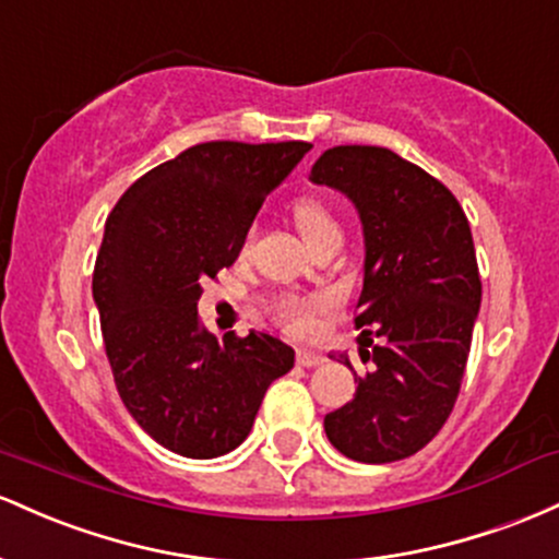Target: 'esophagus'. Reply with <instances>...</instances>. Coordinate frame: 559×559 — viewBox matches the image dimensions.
Here are the masks:
<instances>
[{
  "label": "esophagus",
  "mask_w": 559,
  "mask_h": 559,
  "mask_svg": "<svg viewBox=\"0 0 559 559\" xmlns=\"http://www.w3.org/2000/svg\"><path fill=\"white\" fill-rule=\"evenodd\" d=\"M296 361L300 364V367H319V364H324L328 359H324L319 350H309V348H298L296 354Z\"/></svg>",
  "instance_id": "34e87169"
}]
</instances>
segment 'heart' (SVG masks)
Here are the masks:
<instances>
[{"label": "heart", "instance_id": "1", "mask_svg": "<svg viewBox=\"0 0 559 559\" xmlns=\"http://www.w3.org/2000/svg\"><path fill=\"white\" fill-rule=\"evenodd\" d=\"M293 218H296V227L304 235V240L313 246L319 237L330 235V231H341L337 227V218L332 216L328 203L313 195H300L293 203ZM250 240H253V229L246 235L242 250H248ZM335 298L330 293H282L280 298H274L272 311L274 319L293 335H309L317 324L319 313L332 309Z\"/></svg>", "mask_w": 559, "mask_h": 559}]
</instances>
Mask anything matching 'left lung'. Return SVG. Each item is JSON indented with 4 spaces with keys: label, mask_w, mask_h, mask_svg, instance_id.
Segmentation results:
<instances>
[{
    "label": "left lung",
    "mask_w": 559,
    "mask_h": 559,
    "mask_svg": "<svg viewBox=\"0 0 559 559\" xmlns=\"http://www.w3.org/2000/svg\"><path fill=\"white\" fill-rule=\"evenodd\" d=\"M356 205L364 229V287L356 328L369 369L354 372V399L324 417L330 443L348 460L382 465L428 447L465 378L480 309V274L462 205L428 171L388 147L341 144L311 168ZM332 359V354H330Z\"/></svg>",
    "instance_id": "left-lung-1"
}]
</instances>
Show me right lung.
<instances>
[{
  "label": "right lung",
  "mask_w": 559,
  "mask_h": 559,
  "mask_svg": "<svg viewBox=\"0 0 559 559\" xmlns=\"http://www.w3.org/2000/svg\"><path fill=\"white\" fill-rule=\"evenodd\" d=\"M309 142H203L123 192L105 222L92 296L118 396L160 447L190 460L237 449L296 350L266 332L216 341L203 282L240 255L255 213Z\"/></svg>",
  "instance_id": "obj_1"
}]
</instances>
